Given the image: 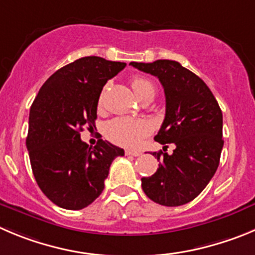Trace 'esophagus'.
<instances>
[{
    "instance_id": "esophagus-1",
    "label": "esophagus",
    "mask_w": 255,
    "mask_h": 255,
    "mask_svg": "<svg viewBox=\"0 0 255 255\" xmlns=\"http://www.w3.org/2000/svg\"><path fill=\"white\" fill-rule=\"evenodd\" d=\"M126 154H127V156L137 157V156H141L142 153L139 151H132V149H127V151H126Z\"/></svg>"
}]
</instances>
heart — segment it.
Segmentation results:
<instances>
[{
	"instance_id": "1",
	"label": "heart",
	"mask_w": 255,
	"mask_h": 255,
	"mask_svg": "<svg viewBox=\"0 0 255 255\" xmlns=\"http://www.w3.org/2000/svg\"><path fill=\"white\" fill-rule=\"evenodd\" d=\"M132 87L135 95L139 99L143 95H154V85L146 78H134ZM151 132V126L144 120H133V118H116L106 126V134L113 143L123 147H137L143 142Z\"/></svg>"
}]
</instances>
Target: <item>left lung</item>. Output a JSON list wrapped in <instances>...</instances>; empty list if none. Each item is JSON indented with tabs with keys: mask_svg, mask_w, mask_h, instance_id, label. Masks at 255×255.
<instances>
[{
	"mask_svg": "<svg viewBox=\"0 0 255 255\" xmlns=\"http://www.w3.org/2000/svg\"><path fill=\"white\" fill-rule=\"evenodd\" d=\"M130 65L162 84L166 114L154 141L176 146L172 154L153 152L161 162L153 175L141 178L142 189L160 205H184L205 189L218 170L224 146L221 109L204 80L177 61Z\"/></svg>",
	"mask_w": 255,
	"mask_h": 255,
	"instance_id": "obj_1",
	"label": "left lung"
}]
</instances>
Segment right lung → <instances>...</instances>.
<instances>
[{
    "mask_svg": "<svg viewBox=\"0 0 255 255\" xmlns=\"http://www.w3.org/2000/svg\"><path fill=\"white\" fill-rule=\"evenodd\" d=\"M126 63L85 56L56 70L44 83L30 108L26 138L31 168L45 196L63 209L80 210L104 189L109 167L125 151L99 139H80L97 120L99 95Z\"/></svg>",
    "mask_w": 255,
    "mask_h": 255,
    "instance_id": "obj_1",
    "label": "right lung"
}]
</instances>
